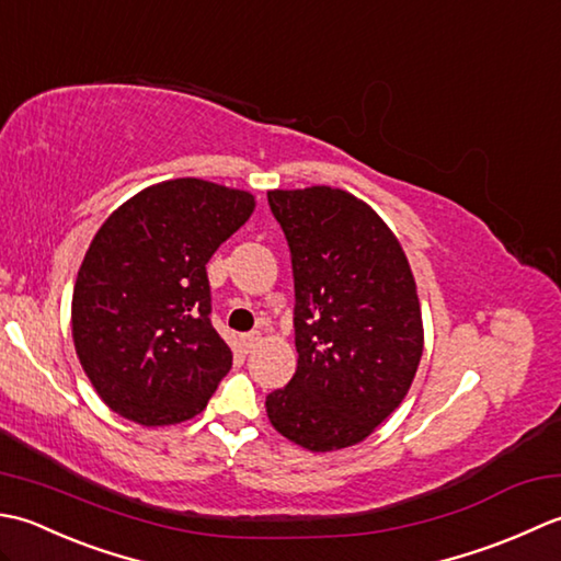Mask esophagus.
<instances>
[{"label":"esophagus","mask_w":561,"mask_h":561,"mask_svg":"<svg viewBox=\"0 0 561 561\" xmlns=\"http://www.w3.org/2000/svg\"><path fill=\"white\" fill-rule=\"evenodd\" d=\"M259 341H261L259 331H251V334H244V336H242V346H244L247 351H251V348L259 346Z\"/></svg>","instance_id":"34e87169"}]
</instances>
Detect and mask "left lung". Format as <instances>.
<instances>
[{
    "label": "left lung",
    "instance_id": "left-lung-1",
    "mask_svg": "<svg viewBox=\"0 0 561 561\" xmlns=\"http://www.w3.org/2000/svg\"><path fill=\"white\" fill-rule=\"evenodd\" d=\"M290 247L297 370L266 397L273 428L312 453L348 448L402 404L424 353L416 283L390 227L331 186L268 191Z\"/></svg>",
    "mask_w": 561,
    "mask_h": 561
}]
</instances>
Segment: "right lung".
Returning <instances> with one entry per match:
<instances>
[{
  "label": "right lung",
  "instance_id": "obj_1",
  "mask_svg": "<svg viewBox=\"0 0 561 561\" xmlns=\"http://www.w3.org/2000/svg\"><path fill=\"white\" fill-rule=\"evenodd\" d=\"M247 191L174 179L125 201L91 239L72 295L79 363L116 414L188 421L232 368L210 322L208 264L254 213Z\"/></svg>",
  "mask_w": 561,
  "mask_h": 561
}]
</instances>
